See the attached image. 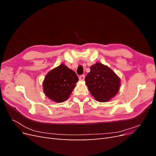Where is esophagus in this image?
<instances>
[{
	"instance_id": "esophagus-1",
	"label": "esophagus",
	"mask_w": 156,
	"mask_h": 156,
	"mask_svg": "<svg viewBox=\"0 0 156 156\" xmlns=\"http://www.w3.org/2000/svg\"><path fill=\"white\" fill-rule=\"evenodd\" d=\"M84 78H85V76H84V75H81V76L79 77V80H80V81H84Z\"/></svg>"
}]
</instances>
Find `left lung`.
<instances>
[{"label": "left lung", "mask_w": 156, "mask_h": 156, "mask_svg": "<svg viewBox=\"0 0 156 156\" xmlns=\"http://www.w3.org/2000/svg\"><path fill=\"white\" fill-rule=\"evenodd\" d=\"M87 86L92 96L100 102H107L119 92L120 79L107 66L96 62L91 66L85 77Z\"/></svg>", "instance_id": "left-lung-1"}]
</instances>
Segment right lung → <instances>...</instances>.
I'll return each mask as SVG.
<instances>
[{
  "mask_svg": "<svg viewBox=\"0 0 156 156\" xmlns=\"http://www.w3.org/2000/svg\"><path fill=\"white\" fill-rule=\"evenodd\" d=\"M78 81L76 73L64 64H61L45 75L43 81L44 92L51 100L64 102L69 98Z\"/></svg>",
  "mask_w": 156,
  "mask_h": 156,
  "instance_id": "obj_1",
  "label": "right lung"
}]
</instances>
